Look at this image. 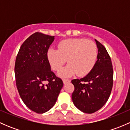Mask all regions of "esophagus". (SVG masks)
Returning <instances> with one entry per match:
<instances>
[{
    "label": "esophagus",
    "mask_w": 130,
    "mask_h": 130,
    "mask_svg": "<svg viewBox=\"0 0 130 130\" xmlns=\"http://www.w3.org/2000/svg\"><path fill=\"white\" fill-rule=\"evenodd\" d=\"M70 82V80L69 79H63V82L64 84H66L67 83H69Z\"/></svg>",
    "instance_id": "obj_1"
}]
</instances>
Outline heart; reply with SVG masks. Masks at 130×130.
Wrapping results in <instances>:
<instances>
[{
	"mask_svg": "<svg viewBox=\"0 0 130 130\" xmlns=\"http://www.w3.org/2000/svg\"><path fill=\"white\" fill-rule=\"evenodd\" d=\"M58 49L50 48L47 58L52 69L59 70L67 60L69 65L58 72L61 77H69L78 73L82 76L92 70L98 58L96 44L82 38L63 40L58 44Z\"/></svg>",
	"mask_w": 130,
	"mask_h": 130,
	"instance_id": "heart-1",
	"label": "heart"
}]
</instances>
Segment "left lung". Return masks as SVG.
Listing matches in <instances>:
<instances>
[{
	"label": "left lung",
	"mask_w": 130,
	"mask_h": 130,
	"mask_svg": "<svg viewBox=\"0 0 130 130\" xmlns=\"http://www.w3.org/2000/svg\"><path fill=\"white\" fill-rule=\"evenodd\" d=\"M98 60L92 70L80 79L72 80L75 87L72 94L74 105L80 111L91 114L100 109L108 100L113 84L111 58L105 47L95 40Z\"/></svg>",
	"instance_id": "left-lung-1"
}]
</instances>
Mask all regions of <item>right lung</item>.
<instances>
[{"label": "right lung", "mask_w": 130, "mask_h": 130, "mask_svg": "<svg viewBox=\"0 0 130 130\" xmlns=\"http://www.w3.org/2000/svg\"><path fill=\"white\" fill-rule=\"evenodd\" d=\"M54 40L55 36L41 32L32 34L23 43L15 60V82L21 98L38 114L53 107L63 86L62 80L51 70L46 55Z\"/></svg>", "instance_id": "right-lung-1"}]
</instances>
